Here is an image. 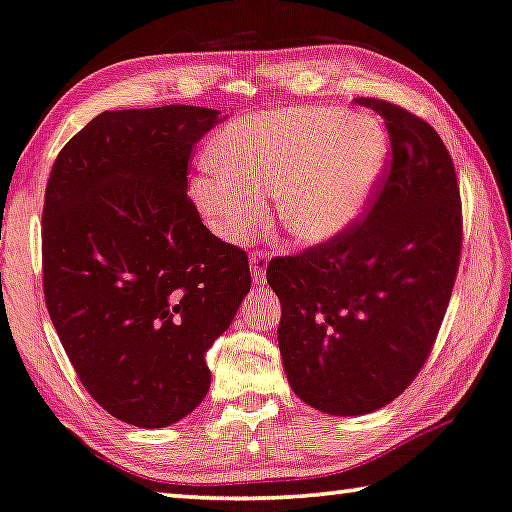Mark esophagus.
I'll list each match as a JSON object with an SVG mask.
<instances>
[{"mask_svg":"<svg viewBox=\"0 0 512 512\" xmlns=\"http://www.w3.org/2000/svg\"><path fill=\"white\" fill-rule=\"evenodd\" d=\"M266 255L262 253H255V255H250V273H253V280L257 282V285H262V282L266 280Z\"/></svg>","mask_w":512,"mask_h":512,"instance_id":"esophagus-1","label":"esophagus"}]
</instances>
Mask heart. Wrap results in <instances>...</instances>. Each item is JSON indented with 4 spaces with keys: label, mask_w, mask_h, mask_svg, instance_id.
<instances>
[{
    "label": "heart",
    "mask_w": 512,
    "mask_h": 512,
    "mask_svg": "<svg viewBox=\"0 0 512 512\" xmlns=\"http://www.w3.org/2000/svg\"><path fill=\"white\" fill-rule=\"evenodd\" d=\"M216 158L190 183L213 234L248 241L264 223V197H278L282 227L301 243H324L368 202L386 160V131L329 105L278 110L232 124Z\"/></svg>",
    "instance_id": "heart-1"
}]
</instances>
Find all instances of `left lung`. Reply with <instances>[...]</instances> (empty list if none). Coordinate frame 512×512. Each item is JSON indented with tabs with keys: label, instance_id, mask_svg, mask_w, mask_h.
I'll list each match as a JSON object with an SVG mask.
<instances>
[{
	"label": "left lung",
	"instance_id": "8db88e82",
	"mask_svg": "<svg viewBox=\"0 0 512 512\" xmlns=\"http://www.w3.org/2000/svg\"><path fill=\"white\" fill-rule=\"evenodd\" d=\"M375 110L391 163L363 218L299 255L276 257L278 345L289 386L324 414L386 407L421 372L451 301L462 250L455 167L439 133L400 105Z\"/></svg>",
	"mask_w": 512,
	"mask_h": 512
}]
</instances>
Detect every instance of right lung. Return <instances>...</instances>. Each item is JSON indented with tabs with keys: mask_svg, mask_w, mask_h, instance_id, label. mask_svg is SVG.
Masks as SVG:
<instances>
[{
	"mask_svg": "<svg viewBox=\"0 0 512 512\" xmlns=\"http://www.w3.org/2000/svg\"><path fill=\"white\" fill-rule=\"evenodd\" d=\"M220 121L195 105L103 112L45 188V305L82 386L128 425H172L204 400L207 349L250 292L248 255L186 193L193 147Z\"/></svg>",
	"mask_w": 512,
	"mask_h": 512,
	"instance_id": "1",
	"label": "right lung"
}]
</instances>
